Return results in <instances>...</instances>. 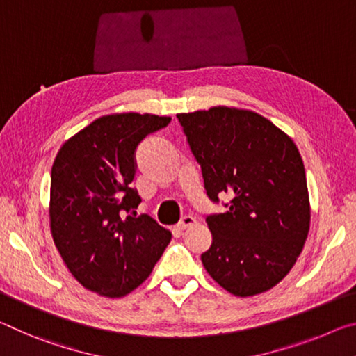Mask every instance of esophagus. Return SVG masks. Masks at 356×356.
I'll return each instance as SVG.
<instances>
[{"label": "esophagus", "instance_id": "1", "mask_svg": "<svg viewBox=\"0 0 356 356\" xmlns=\"http://www.w3.org/2000/svg\"><path fill=\"white\" fill-rule=\"evenodd\" d=\"M195 222H197L195 218H192V216H184V218L178 222L177 229H178V230H186V229H189V227L195 225Z\"/></svg>", "mask_w": 356, "mask_h": 356}]
</instances>
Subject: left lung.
Masks as SVG:
<instances>
[{
	"label": "left lung",
	"mask_w": 356,
	"mask_h": 356,
	"mask_svg": "<svg viewBox=\"0 0 356 356\" xmlns=\"http://www.w3.org/2000/svg\"><path fill=\"white\" fill-rule=\"evenodd\" d=\"M177 116L209 199L232 197L225 213L207 218L213 241L202 264L232 295L264 293L289 275L309 233L300 151L252 110L218 106Z\"/></svg>",
	"instance_id": "8db88e82"
}]
</instances>
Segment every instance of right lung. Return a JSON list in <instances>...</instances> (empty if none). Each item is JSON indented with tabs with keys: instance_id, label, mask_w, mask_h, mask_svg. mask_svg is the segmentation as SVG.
I'll list each match as a JSON object with an SVG mask.
<instances>
[{
	"instance_id": "right-lung-1",
	"label": "right lung",
	"mask_w": 356,
	"mask_h": 356,
	"mask_svg": "<svg viewBox=\"0 0 356 356\" xmlns=\"http://www.w3.org/2000/svg\"><path fill=\"white\" fill-rule=\"evenodd\" d=\"M170 116L113 113L67 138L51 167L50 230L72 276L97 295L120 298L147 279L172 233L153 218L126 216L142 202L131 188L136 149Z\"/></svg>"
}]
</instances>
